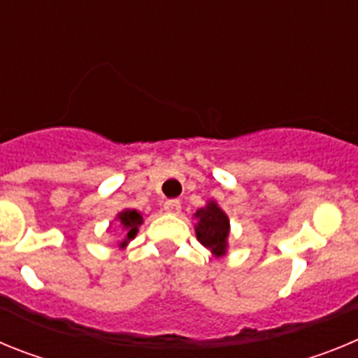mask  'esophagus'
<instances>
[{"mask_svg": "<svg viewBox=\"0 0 358 358\" xmlns=\"http://www.w3.org/2000/svg\"><path fill=\"white\" fill-rule=\"evenodd\" d=\"M164 211L170 215H179V211H181V202L177 201V199H170V201H166L163 204Z\"/></svg>", "mask_w": 358, "mask_h": 358, "instance_id": "34e87169", "label": "esophagus"}]
</instances>
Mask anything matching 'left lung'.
<instances>
[{
    "label": "left lung",
    "instance_id": "1",
    "mask_svg": "<svg viewBox=\"0 0 358 358\" xmlns=\"http://www.w3.org/2000/svg\"><path fill=\"white\" fill-rule=\"evenodd\" d=\"M194 218H197L195 224V235L199 242L206 249L213 252V256H224L227 252V238H229V217L226 211L218 206L217 201H208L206 206L199 208L195 211Z\"/></svg>",
    "mask_w": 358,
    "mask_h": 358
}]
</instances>
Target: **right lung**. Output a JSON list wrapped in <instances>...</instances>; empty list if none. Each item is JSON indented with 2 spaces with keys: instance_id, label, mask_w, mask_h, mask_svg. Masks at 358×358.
<instances>
[{
  "instance_id": "1",
  "label": "right lung",
  "mask_w": 358,
  "mask_h": 358,
  "mask_svg": "<svg viewBox=\"0 0 358 358\" xmlns=\"http://www.w3.org/2000/svg\"><path fill=\"white\" fill-rule=\"evenodd\" d=\"M141 224H143V215L138 210H122L116 215V227L122 229L123 235L122 242L118 243L120 249L127 248L129 242H131L132 238H136Z\"/></svg>"
}]
</instances>
